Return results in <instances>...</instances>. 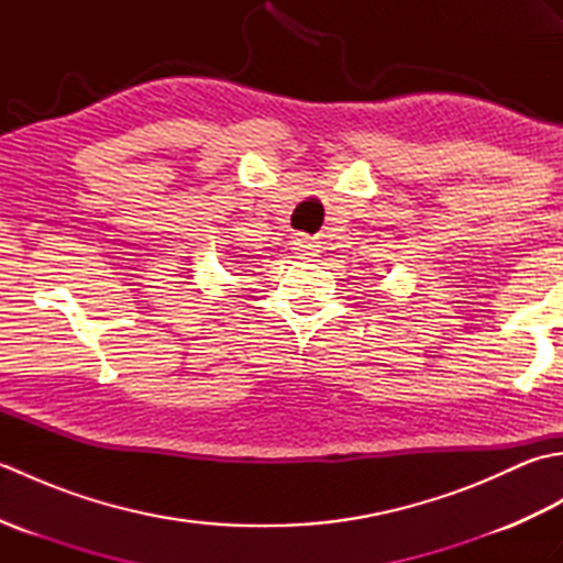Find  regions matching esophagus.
Instances as JSON below:
<instances>
[{
	"instance_id": "34e87169",
	"label": "esophagus",
	"mask_w": 563,
	"mask_h": 563,
	"mask_svg": "<svg viewBox=\"0 0 563 563\" xmlns=\"http://www.w3.org/2000/svg\"><path fill=\"white\" fill-rule=\"evenodd\" d=\"M295 251L302 258H314V256H319V242H314V239L300 236V239H295Z\"/></svg>"
}]
</instances>
